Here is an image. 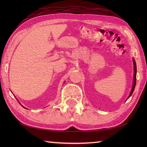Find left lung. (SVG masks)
<instances>
[{
    "instance_id": "obj_1",
    "label": "left lung",
    "mask_w": 147,
    "mask_h": 147,
    "mask_svg": "<svg viewBox=\"0 0 147 147\" xmlns=\"http://www.w3.org/2000/svg\"><path fill=\"white\" fill-rule=\"evenodd\" d=\"M133 63H134V71H135V74H134V82H133V88L131 90V92L130 95H129L128 98H129L130 96L133 94L134 90H135V88L136 82V62L134 59H133Z\"/></svg>"
}]
</instances>
